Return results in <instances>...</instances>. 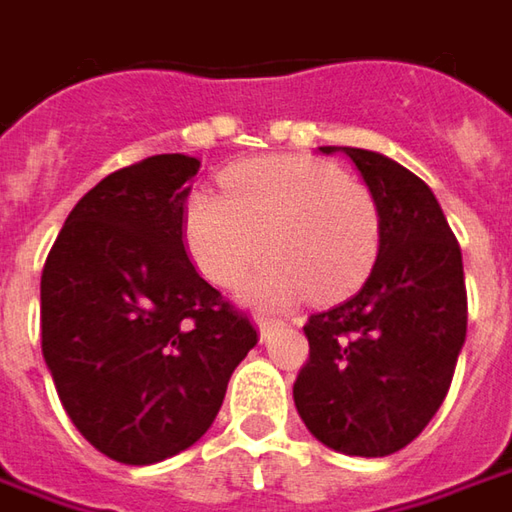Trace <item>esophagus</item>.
<instances>
[{
	"label": "esophagus",
	"instance_id": "34e87169",
	"mask_svg": "<svg viewBox=\"0 0 512 512\" xmlns=\"http://www.w3.org/2000/svg\"><path fill=\"white\" fill-rule=\"evenodd\" d=\"M276 325H279L276 319H265V316H262V319H256V327H259V336H262V339H265L267 333H270Z\"/></svg>",
	"mask_w": 512,
	"mask_h": 512
}]
</instances>
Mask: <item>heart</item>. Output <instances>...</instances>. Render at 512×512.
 <instances>
[{
  "instance_id": "b5f03b06",
  "label": "heart",
  "mask_w": 512,
  "mask_h": 512,
  "mask_svg": "<svg viewBox=\"0 0 512 512\" xmlns=\"http://www.w3.org/2000/svg\"><path fill=\"white\" fill-rule=\"evenodd\" d=\"M222 193L196 190L182 210L187 256L207 282L236 287L262 262L242 299L282 307L336 299L362 282L379 253V210L367 187L316 156L285 153L233 165Z\"/></svg>"
}]
</instances>
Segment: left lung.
<instances>
[{
    "instance_id": "8db88e82",
    "label": "left lung",
    "mask_w": 512,
    "mask_h": 512,
    "mask_svg": "<svg viewBox=\"0 0 512 512\" xmlns=\"http://www.w3.org/2000/svg\"><path fill=\"white\" fill-rule=\"evenodd\" d=\"M344 153L379 210V256L356 296L313 313L293 384L305 427L344 456H390L442 407L467 336L462 250L433 190L376 150Z\"/></svg>"
}]
</instances>
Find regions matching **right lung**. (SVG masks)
Masks as SVG:
<instances>
[{"label":"right lung","mask_w":512,"mask_h":512,"mask_svg":"<svg viewBox=\"0 0 512 512\" xmlns=\"http://www.w3.org/2000/svg\"><path fill=\"white\" fill-rule=\"evenodd\" d=\"M202 162L150 156L68 213L42 270V353L99 453L156 464L207 433L256 330L190 265L182 210Z\"/></svg>","instance_id":"right-lung-1"}]
</instances>
